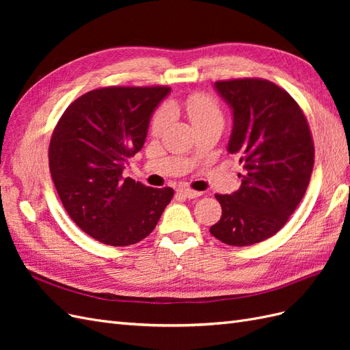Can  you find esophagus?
<instances>
[{
	"label": "esophagus",
	"mask_w": 350,
	"mask_h": 350,
	"mask_svg": "<svg viewBox=\"0 0 350 350\" xmlns=\"http://www.w3.org/2000/svg\"><path fill=\"white\" fill-rule=\"evenodd\" d=\"M178 194H179V196H183L184 198H188V200L197 198V197H200V196H201V193H198V191H193V189H189V188H179V189H178Z\"/></svg>",
	"instance_id": "esophagus-1"
}]
</instances>
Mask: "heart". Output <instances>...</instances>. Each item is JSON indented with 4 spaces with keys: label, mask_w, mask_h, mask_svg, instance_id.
<instances>
[{
    "label": "heart",
    "mask_w": 350,
    "mask_h": 350,
    "mask_svg": "<svg viewBox=\"0 0 350 350\" xmlns=\"http://www.w3.org/2000/svg\"><path fill=\"white\" fill-rule=\"evenodd\" d=\"M181 109L187 113L189 121L193 122L194 129L201 125H207V124H219L224 125V113H221L219 105L211 99L207 94H201L196 93L188 96ZM172 120V111L169 107H162L159 109L152 121V133L154 135H161L166 129L167 125L171 124Z\"/></svg>",
    "instance_id": "heart-1"
}]
</instances>
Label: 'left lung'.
Wrapping results in <instances>:
<instances>
[{"mask_svg":"<svg viewBox=\"0 0 350 350\" xmlns=\"http://www.w3.org/2000/svg\"><path fill=\"white\" fill-rule=\"evenodd\" d=\"M232 111L226 149L242 163L241 188L216 194L221 217L210 234L248 247L279 232L305 196L314 144L305 115L291 94L261 79L216 81Z\"/></svg>","mask_w":350,"mask_h":350,"instance_id":"left-lung-1","label":"left lung"}]
</instances>
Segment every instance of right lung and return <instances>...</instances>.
<instances>
[{
	"label": "right lung",
	"instance_id": "add662e5",
	"mask_svg": "<svg viewBox=\"0 0 350 350\" xmlns=\"http://www.w3.org/2000/svg\"><path fill=\"white\" fill-rule=\"evenodd\" d=\"M171 88H103L74 100L49 144V171L67 213L112 247L133 245L157 225L174 197L122 172L142 150L152 115Z\"/></svg>",
	"mask_w": 350,
	"mask_h": 350
}]
</instances>
